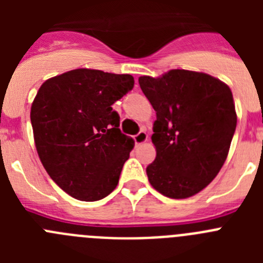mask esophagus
<instances>
[{"label":"esophagus","instance_id":"esophagus-1","mask_svg":"<svg viewBox=\"0 0 263 263\" xmlns=\"http://www.w3.org/2000/svg\"><path fill=\"white\" fill-rule=\"evenodd\" d=\"M147 141V134H146V130H141L138 134L134 136V142L136 145H141V143L146 142Z\"/></svg>","mask_w":263,"mask_h":263}]
</instances>
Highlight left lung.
<instances>
[{
    "label": "left lung",
    "mask_w": 263,
    "mask_h": 263,
    "mask_svg": "<svg viewBox=\"0 0 263 263\" xmlns=\"http://www.w3.org/2000/svg\"><path fill=\"white\" fill-rule=\"evenodd\" d=\"M138 81L157 111L152 136L157 157L146 167L148 182L171 199L194 196L216 178L228 157L237 125L231 88L187 69Z\"/></svg>",
    "instance_id": "obj_1"
}]
</instances>
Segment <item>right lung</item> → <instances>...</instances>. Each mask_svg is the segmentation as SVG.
Wrapping results in <instances>:
<instances>
[{"mask_svg": "<svg viewBox=\"0 0 263 263\" xmlns=\"http://www.w3.org/2000/svg\"><path fill=\"white\" fill-rule=\"evenodd\" d=\"M132 75L79 68L46 80L31 105L41 162L63 191L81 201L108 196L134 141L111 105L133 89Z\"/></svg>", "mask_w": 263, "mask_h": 263, "instance_id": "obj_1", "label": "right lung"}]
</instances>
